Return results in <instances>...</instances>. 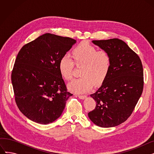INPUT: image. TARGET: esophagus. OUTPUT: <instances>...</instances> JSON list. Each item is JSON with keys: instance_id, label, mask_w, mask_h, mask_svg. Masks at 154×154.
<instances>
[{"instance_id": "esophagus-1", "label": "esophagus", "mask_w": 154, "mask_h": 154, "mask_svg": "<svg viewBox=\"0 0 154 154\" xmlns=\"http://www.w3.org/2000/svg\"><path fill=\"white\" fill-rule=\"evenodd\" d=\"M77 96L79 97V98L80 99H84L87 97L85 95H78Z\"/></svg>"}]
</instances>
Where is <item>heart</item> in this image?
<instances>
[{
    "instance_id": "b5f03b06",
    "label": "heart",
    "mask_w": 154,
    "mask_h": 154,
    "mask_svg": "<svg viewBox=\"0 0 154 154\" xmlns=\"http://www.w3.org/2000/svg\"><path fill=\"white\" fill-rule=\"evenodd\" d=\"M72 57L63 55L59 69L63 79L70 80L74 75L75 66L82 67L80 76L69 84V88L76 93H84L94 86L101 84L107 76L112 63V56L107 50H99L89 43L82 42L73 48Z\"/></svg>"
}]
</instances>
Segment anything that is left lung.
<instances>
[{"label": "left lung", "mask_w": 154, "mask_h": 154, "mask_svg": "<svg viewBox=\"0 0 154 154\" xmlns=\"http://www.w3.org/2000/svg\"><path fill=\"white\" fill-rule=\"evenodd\" d=\"M92 42L110 53L112 63L102 86L91 95L96 106L88 116L97 126L115 127L131 116L142 94V63L139 55L122 40L111 38Z\"/></svg>", "instance_id": "8db88e82"}]
</instances>
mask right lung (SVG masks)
<instances>
[{
    "instance_id": "add662e5",
    "label": "right lung",
    "mask_w": 154,
    "mask_h": 154,
    "mask_svg": "<svg viewBox=\"0 0 154 154\" xmlns=\"http://www.w3.org/2000/svg\"><path fill=\"white\" fill-rule=\"evenodd\" d=\"M75 42L70 37L47 33L19 52L11 80L15 103L30 120L48 124L61 116L72 94L67 91L59 63Z\"/></svg>"
}]
</instances>
